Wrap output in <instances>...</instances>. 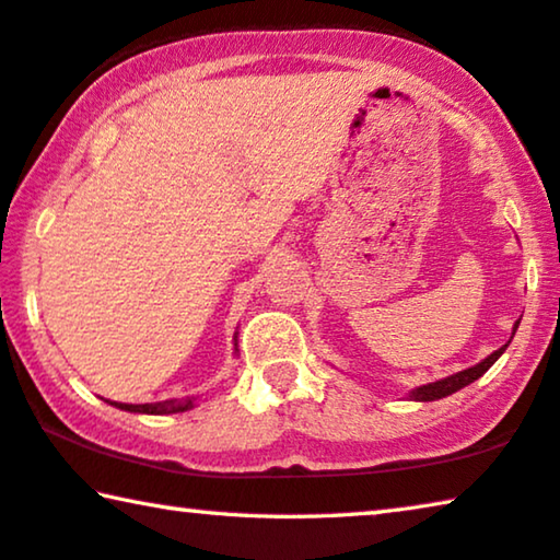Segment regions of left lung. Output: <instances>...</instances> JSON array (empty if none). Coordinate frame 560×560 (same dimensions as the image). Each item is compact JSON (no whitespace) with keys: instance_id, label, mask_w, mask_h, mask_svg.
Masks as SVG:
<instances>
[{"instance_id":"obj_1","label":"left lung","mask_w":560,"mask_h":560,"mask_svg":"<svg viewBox=\"0 0 560 560\" xmlns=\"http://www.w3.org/2000/svg\"><path fill=\"white\" fill-rule=\"evenodd\" d=\"M516 328H518V322H516V326H513V334H516ZM511 339H513V336H511ZM509 343H511V341H509ZM509 343L501 346L499 351H493L491 357H486L481 363H476V366L458 371V374H454V376H446V378H441V381H433V384H425V386L413 388V392L408 394V396H411L413 401H436V398L456 394L458 388H464V386H468V384H474L476 378H481V376L486 374V371L491 369L495 361H499L501 353H503L505 349H509Z\"/></svg>"}]
</instances>
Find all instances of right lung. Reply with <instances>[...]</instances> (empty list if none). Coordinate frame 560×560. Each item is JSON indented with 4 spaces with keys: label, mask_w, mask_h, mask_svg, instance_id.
<instances>
[{
    "label": "right lung",
    "mask_w": 560,
    "mask_h": 560,
    "mask_svg": "<svg viewBox=\"0 0 560 560\" xmlns=\"http://www.w3.org/2000/svg\"><path fill=\"white\" fill-rule=\"evenodd\" d=\"M236 341V339H234ZM236 346V343H234ZM194 401L197 398L186 396V398H172V401H156V404H117V401H106L112 406L121 408V411H131V413H179V411H189L194 408Z\"/></svg>",
    "instance_id": "obj_1"
}]
</instances>
